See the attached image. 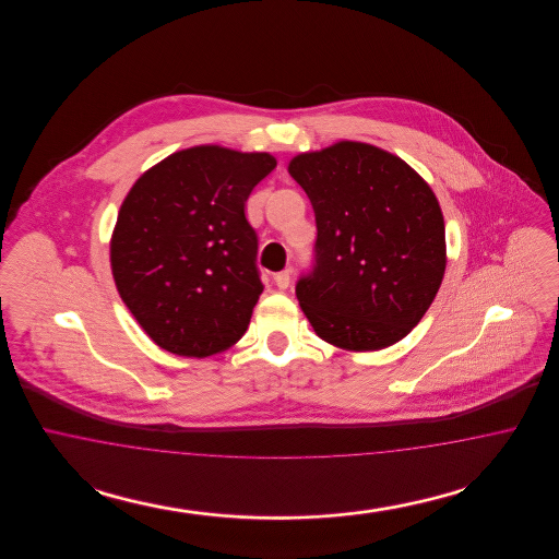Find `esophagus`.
<instances>
[{"instance_id":"esophagus-1","label":"esophagus","mask_w":559,"mask_h":559,"mask_svg":"<svg viewBox=\"0 0 559 559\" xmlns=\"http://www.w3.org/2000/svg\"><path fill=\"white\" fill-rule=\"evenodd\" d=\"M274 283L278 289H287L289 283H292V272L289 270H283V272H276L274 274Z\"/></svg>"}]
</instances>
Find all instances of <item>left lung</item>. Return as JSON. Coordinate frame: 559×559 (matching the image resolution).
Masks as SVG:
<instances>
[{
  "mask_svg": "<svg viewBox=\"0 0 559 559\" xmlns=\"http://www.w3.org/2000/svg\"><path fill=\"white\" fill-rule=\"evenodd\" d=\"M289 174L317 219L312 264L295 285L317 335L354 352L406 337L447 267L431 188L404 160L360 142L299 155Z\"/></svg>",
  "mask_w": 559,
  "mask_h": 559,
  "instance_id": "8db88e82",
  "label": "left lung"
}]
</instances>
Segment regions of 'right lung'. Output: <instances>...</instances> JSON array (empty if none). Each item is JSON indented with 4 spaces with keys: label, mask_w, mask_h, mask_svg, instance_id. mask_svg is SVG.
<instances>
[{
    "label": "right lung",
    "mask_w": 559,
    "mask_h": 559,
    "mask_svg": "<svg viewBox=\"0 0 559 559\" xmlns=\"http://www.w3.org/2000/svg\"><path fill=\"white\" fill-rule=\"evenodd\" d=\"M276 167L266 153L180 151L126 197L110 242L115 285L157 346L205 358L245 335L262 287L245 203Z\"/></svg>",
    "instance_id": "1"
}]
</instances>
